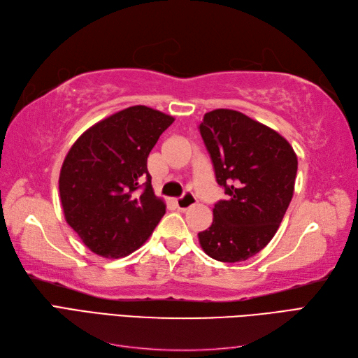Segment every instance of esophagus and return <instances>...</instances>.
<instances>
[{
  "label": "esophagus",
  "mask_w": 358,
  "mask_h": 358,
  "mask_svg": "<svg viewBox=\"0 0 358 358\" xmlns=\"http://www.w3.org/2000/svg\"><path fill=\"white\" fill-rule=\"evenodd\" d=\"M196 203H197V199L194 197L192 194H185V196H182V197L175 200V204L178 206V209H180V210H187Z\"/></svg>",
  "instance_id": "34e87169"
}]
</instances>
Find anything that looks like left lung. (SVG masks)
I'll return each mask as SVG.
<instances>
[{
  "label": "left lung",
  "instance_id": "8db88e82",
  "mask_svg": "<svg viewBox=\"0 0 358 358\" xmlns=\"http://www.w3.org/2000/svg\"><path fill=\"white\" fill-rule=\"evenodd\" d=\"M216 182L229 197L199 233L203 251L222 263L254 257L273 239L294 194L297 155L275 129L231 110L208 112L200 124Z\"/></svg>",
  "mask_w": 358,
  "mask_h": 358
}]
</instances>
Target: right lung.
Returning a JSON list of instances; mask_svg holds the SVG:
<instances>
[{"instance_id":"right-lung-1","label":"right lung","mask_w":358,"mask_h":358,"mask_svg":"<svg viewBox=\"0 0 358 358\" xmlns=\"http://www.w3.org/2000/svg\"><path fill=\"white\" fill-rule=\"evenodd\" d=\"M173 121L150 107L131 106L90 127L70 148L59 173L62 210L94 254L129 255L164 216L166 203L154 192L148 157ZM142 186L144 192L136 193Z\"/></svg>"}]
</instances>
